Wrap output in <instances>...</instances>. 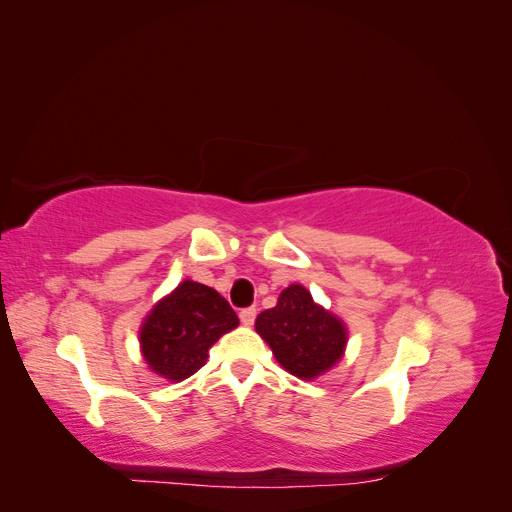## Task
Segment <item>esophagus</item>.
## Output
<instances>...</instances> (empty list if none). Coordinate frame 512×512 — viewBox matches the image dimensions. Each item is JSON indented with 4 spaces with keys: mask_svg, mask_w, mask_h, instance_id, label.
Instances as JSON below:
<instances>
[{
    "mask_svg": "<svg viewBox=\"0 0 512 512\" xmlns=\"http://www.w3.org/2000/svg\"><path fill=\"white\" fill-rule=\"evenodd\" d=\"M239 318H241V322L245 324V327H252L254 320H256V307H245V309H241Z\"/></svg>",
    "mask_w": 512,
    "mask_h": 512,
    "instance_id": "obj_1",
    "label": "esophagus"
}]
</instances>
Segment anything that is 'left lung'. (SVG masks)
<instances>
[{
    "label": "left lung",
    "instance_id": "left-lung-1",
    "mask_svg": "<svg viewBox=\"0 0 512 512\" xmlns=\"http://www.w3.org/2000/svg\"><path fill=\"white\" fill-rule=\"evenodd\" d=\"M256 331L271 346L277 363L301 380L329 371L348 344L344 322L316 305L301 284L282 290L277 305L256 318Z\"/></svg>",
    "mask_w": 512,
    "mask_h": 512
}]
</instances>
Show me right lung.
<instances>
[{"instance_id":"obj_1","label":"right lung","mask_w":512,"mask_h":512,"mask_svg":"<svg viewBox=\"0 0 512 512\" xmlns=\"http://www.w3.org/2000/svg\"><path fill=\"white\" fill-rule=\"evenodd\" d=\"M237 324L235 309L220 292L185 280L145 318L141 350L151 371L181 382L207 363L209 348Z\"/></svg>"}]
</instances>
